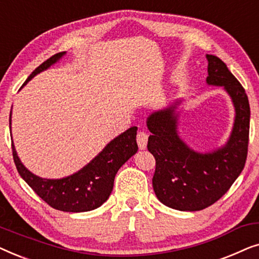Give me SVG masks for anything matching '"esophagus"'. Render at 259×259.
Masks as SVG:
<instances>
[{
	"label": "esophagus",
	"instance_id": "esophagus-1",
	"mask_svg": "<svg viewBox=\"0 0 259 259\" xmlns=\"http://www.w3.org/2000/svg\"><path fill=\"white\" fill-rule=\"evenodd\" d=\"M147 139H148V136L143 131H140V132H138L137 134V143H138V146H139L140 150H145L147 146Z\"/></svg>",
	"mask_w": 259,
	"mask_h": 259
}]
</instances>
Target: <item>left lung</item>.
<instances>
[{"label": "left lung", "mask_w": 259, "mask_h": 259, "mask_svg": "<svg viewBox=\"0 0 259 259\" xmlns=\"http://www.w3.org/2000/svg\"><path fill=\"white\" fill-rule=\"evenodd\" d=\"M206 83L221 86L231 98L235 122L229 140L217 150H192L178 134L177 101L147 118V148L155 158L152 179L155 196L166 206L179 211H199L224 196L243 171L250 130L249 99L239 81L221 59L206 55Z\"/></svg>", "instance_id": "1"}]
</instances>
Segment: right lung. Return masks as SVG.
Masks as SVG:
<instances>
[{"instance_id":"1","label":"right lung","mask_w":259,"mask_h":259,"mask_svg":"<svg viewBox=\"0 0 259 259\" xmlns=\"http://www.w3.org/2000/svg\"><path fill=\"white\" fill-rule=\"evenodd\" d=\"M65 54L66 52L58 53L38 66L28 76L23 86L36 74L44 72L58 62ZM9 127L12 130V112ZM137 130L138 127L134 126L125 131L109 141L104 150L80 171L61 179H46L31 173L21 162L14 143H12L14 162L24 182L49 206L63 212L92 211L101 206L108 199L109 194L112 193L116 172L132 155L137 153Z\"/></svg>"}]
</instances>
